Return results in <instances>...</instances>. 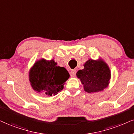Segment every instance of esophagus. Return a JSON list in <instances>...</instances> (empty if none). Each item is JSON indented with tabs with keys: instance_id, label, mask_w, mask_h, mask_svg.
<instances>
[{
	"instance_id": "obj_1",
	"label": "esophagus",
	"mask_w": 134,
	"mask_h": 134,
	"mask_svg": "<svg viewBox=\"0 0 134 134\" xmlns=\"http://www.w3.org/2000/svg\"><path fill=\"white\" fill-rule=\"evenodd\" d=\"M76 74V71L75 70H72L70 71V76L71 77H75Z\"/></svg>"
}]
</instances>
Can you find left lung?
I'll list each match as a JSON object with an SVG mask.
<instances>
[{"instance_id": "left-lung-1", "label": "left lung", "mask_w": 134, "mask_h": 134, "mask_svg": "<svg viewBox=\"0 0 134 134\" xmlns=\"http://www.w3.org/2000/svg\"><path fill=\"white\" fill-rule=\"evenodd\" d=\"M79 70L76 76L83 85L84 90L88 93L102 91L108 86L111 77L109 67L102 59H90Z\"/></svg>"}]
</instances>
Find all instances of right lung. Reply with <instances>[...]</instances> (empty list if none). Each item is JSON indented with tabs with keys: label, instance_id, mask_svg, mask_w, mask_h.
Returning <instances> with one entry per match:
<instances>
[{
	"label": "right lung",
	"instance_id": "add662e5",
	"mask_svg": "<svg viewBox=\"0 0 134 134\" xmlns=\"http://www.w3.org/2000/svg\"><path fill=\"white\" fill-rule=\"evenodd\" d=\"M29 75L33 90L47 96L57 95L63 90L64 82L70 77L68 71L64 67L57 66L54 59L44 58L35 63Z\"/></svg>",
	"mask_w": 134,
	"mask_h": 134
}]
</instances>
